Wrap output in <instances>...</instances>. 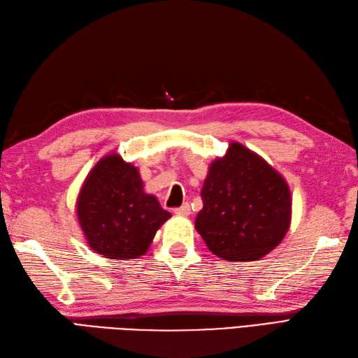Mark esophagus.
Returning a JSON list of instances; mask_svg holds the SVG:
<instances>
[{"label":"esophagus","mask_w":358,"mask_h":358,"mask_svg":"<svg viewBox=\"0 0 358 358\" xmlns=\"http://www.w3.org/2000/svg\"><path fill=\"white\" fill-rule=\"evenodd\" d=\"M173 213L176 214V215H189L191 214V208H189L188 203H184V205L179 206V208H174Z\"/></svg>","instance_id":"obj_1"}]
</instances>
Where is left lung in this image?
<instances>
[{
  "label": "left lung",
  "mask_w": 358,
  "mask_h": 358,
  "mask_svg": "<svg viewBox=\"0 0 358 358\" xmlns=\"http://www.w3.org/2000/svg\"><path fill=\"white\" fill-rule=\"evenodd\" d=\"M196 229L214 255L255 261L272 252L290 228L292 194L280 171L232 141L208 169Z\"/></svg>",
  "instance_id": "left-lung-1"
}]
</instances>
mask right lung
Returning <instances> with one entry per match:
<instances>
[{
    "label": "right lung",
    "instance_id": "add662e5",
    "mask_svg": "<svg viewBox=\"0 0 358 358\" xmlns=\"http://www.w3.org/2000/svg\"><path fill=\"white\" fill-rule=\"evenodd\" d=\"M76 213L88 246L110 259L144 255L156 231L171 217L145 193L135 165L117 153L94 165L77 196Z\"/></svg>",
    "mask_w": 358,
    "mask_h": 358
}]
</instances>
